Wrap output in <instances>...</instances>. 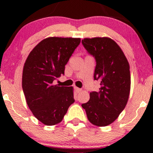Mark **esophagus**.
<instances>
[{"label":"esophagus","mask_w":153,"mask_h":153,"mask_svg":"<svg viewBox=\"0 0 153 153\" xmlns=\"http://www.w3.org/2000/svg\"><path fill=\"white\" fill-rule=\"evenodd\" d=\"M75 91H76L77 93H80V91H82V89L81 88H78V87H75Z\"/></svg>","instance_id":"obj_1"}]
</instances>
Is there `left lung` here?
I'll list each match as a JSON object with an SVG mask.
<instances>
[{"label": "left lung", "mask_w": 153, "mask_h": 153, "mask_svg": "<svg viewBox=\"0 0 153 153\" xmlns=\"http://www.w3.org/2000/svg\"><path fill=\"white\" fill-rule=\"evenodd\" d=\"M82 45L96 61L94 80L101 82L99 91L90 93L82 103L88 119L98 127L113 123L125 108L131 86L129 65L124 52L108 37L85 38Z\"/></svg>", "instance_id": "8db88e82"}]
</instances>
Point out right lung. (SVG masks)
<instances>
[{"mask_svg": "<svg viewBox=\"0 0 153 153\" xmlns=\"http://www.w3.org/2000/svg\"><path fill=\"white\" fill-rule=\"evenodd\" d=\"M80 42V38H46L31 51L24 63L22 88L26 103L45 125L62 122L74 103L73 88L58 86L53 81L64 74L65 66Z\"/></svg>", "mask_w": 153, "mask_h": 153, "instance_id": "obj_1", "label": "right lung"}]
</instances>
